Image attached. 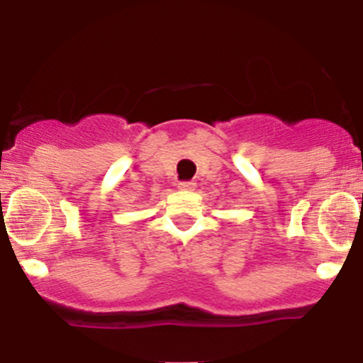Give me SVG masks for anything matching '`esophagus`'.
<instances>
[{
	"label": "esophagus",
	"instance_id": "esophagus-1",
	"mask_svg": "<svg viewBox=\"0 0 363 363\" xmlns=\"http://www.w3.org/2000/svg\"><path fill=\"white\" fill-rule=\"evenodd\" d=\"M195 182L193 181H186V182H179V186L177 188L179 189H195Z\"/></svg>",
	"mask_w": 363,
	"mask_h": 363
}]
</instances>
